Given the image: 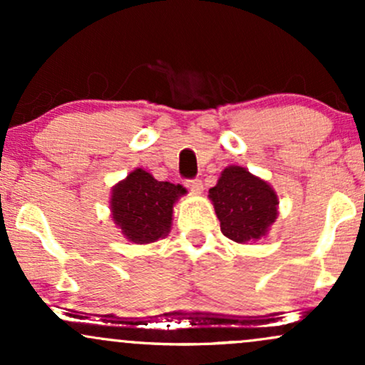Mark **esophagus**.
<instances>
[{
    "label": "esophagus",
    "mask_w": 365,
    "mask_h": 365,
    "mask_svg": "<svg viewBox=\"0 0 365 365\" xmlns=\"http://www.w3.org/2000/svg\"><path fill=\"white\" fill-rule=\"evenodd\" d=\"M185 187L188 188V190L195 192V194H200V192H202V188H204V185H202V180H199V178L187 180V182H185Z\"/></svg>",
    "instance_id": "34e87169"
}]
</instances>
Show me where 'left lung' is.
<instances>
[{
    "mask_svg": "<svg viewBox=\"0 0 365 365\" xmlns=\"http://www.w3.org/2000/svg\"><path fill=\"white\" fill-rule=\"evenodd\" d=\"M207 197L223 235L237 244L266 238L278 217L279 199L274 188L244 166H226Z\"/></svg>",
    "mask_w": 365,
    "mask_h": 365,
    "instance_id": "1",
    "label": "left lung"
}]
</instances>
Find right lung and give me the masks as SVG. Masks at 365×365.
<instances>
[{"label": "right lung", "mask_w": 365, "mask_h": 365, "mask_svg": "<svg viewBox=\"0 0 365 365\" xmlns=\"http://www.w3.org/2000/svg\"><path fill=\"white\" fill-rule=\"evenodd\" d=\"M185 194V187L158 182L145 170L135 168L111 188V217L128 242L153 244L170 233L173 206Z\"/></svg>", "instance_id": "right-lung-1"}]
</instances>
